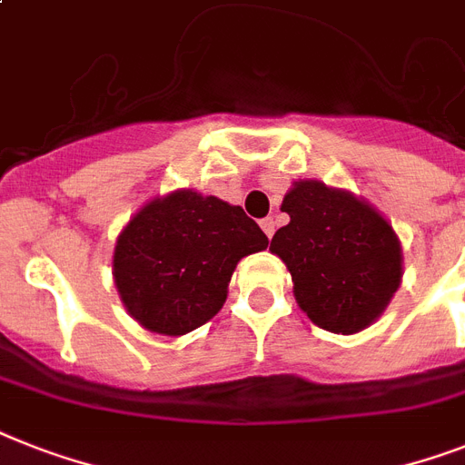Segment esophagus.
<instances>
[{"mask_svg": "<svg viewBox=\"0 0 465 465\" xmlns=\"http://www.w3.org/2000/svg\"><path fill=\"white\" fill-rule=\"evenodd\" d=\"M260 226H262V232L267 233V239H272V236H274V226H277V222L272 220V217H267V220L260 222Z\"/></svg>", "mask_w": 465, "mask_h": 465, "instance_id": "obj_1", "label": "esophagus"}]
</instances>
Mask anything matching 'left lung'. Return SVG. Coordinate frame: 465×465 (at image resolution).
I'll return each mask as SVG.
<instances>
[{
    "label": "left lung",
    "instance_id": "left-lung-1",
    "mask_svg": "<svg viewBox=\"0 0 465 465\" xmlns=\"http://www.w3.org/2000/svg\"><path fill=\"white\" fill-rule=\"evenodd\" d=\"M282 210L292 222L272 236L270 251L292 272L301 311L334 334L370 327L401 284V243L390 222L322 181H296Z\"/></svg>",
    "mask_w": 465,
    "mask_h": 465
}]
</instances>
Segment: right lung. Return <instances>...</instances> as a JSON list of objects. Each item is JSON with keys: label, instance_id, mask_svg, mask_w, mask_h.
<instances>
[{"label": "right lung", "instance_id": "add662e5", "mask_svg": "<svg viewBox=\"0 0 465 465\" xmlns=\"http://www.w3.org/2000/svg\"><path fill=\"white\" fill-rule=\"evenodd\" d=\"M267 243L239 205L183 188L150 200L124 226L114 284L145 330L181 337L222 311L239 260Z\"/></svg>", "mask_w": 465, "mask_h": 465}]
</instances>
